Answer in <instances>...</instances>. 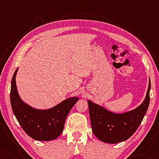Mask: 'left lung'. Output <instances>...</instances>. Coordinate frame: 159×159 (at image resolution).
Returning <instances> with one entry per match:
<instances>
[{
  "label": "left lung",
  "mask_w": 159,
  "mask_h": 159,
  "mask_svg": "<svg viewBox=\"0 0 159 159\" xmlns=\"http://www.w3.org/2000/svg\"><path fill=\"white\" fill-rule=\"evenodd\" d=\"M151 81L144 101L133 110L116 114L88 100L89 114L93 134L102 142L118 143L129 138L142 122L150 103Z\"/></svg>",
  "instance_id": "left-lung-1"
}]
</instances>
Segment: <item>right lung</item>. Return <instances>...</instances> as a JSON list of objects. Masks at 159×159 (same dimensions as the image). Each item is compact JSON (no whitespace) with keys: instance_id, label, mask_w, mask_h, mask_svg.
Wrapping results in <instances>:
<instances>
[{"instance_id":"1","label":"right lung","mask_w":159,"mask_h":159,"mask_svg":"<svg viewBox=\"0 0 159 159\" xmlns=\"http://www.w3.org/2000/svg\"><path fill=\"white\" fill-rule=\"evenodd\" d=\"M15 71L11 80L10 101L13 112L26 133L32 139L40 141L55 140L61 134L66 116L79 100L69 98L48 109H37L21 99L16 84Z\"/></svg>"}]
</instances>
